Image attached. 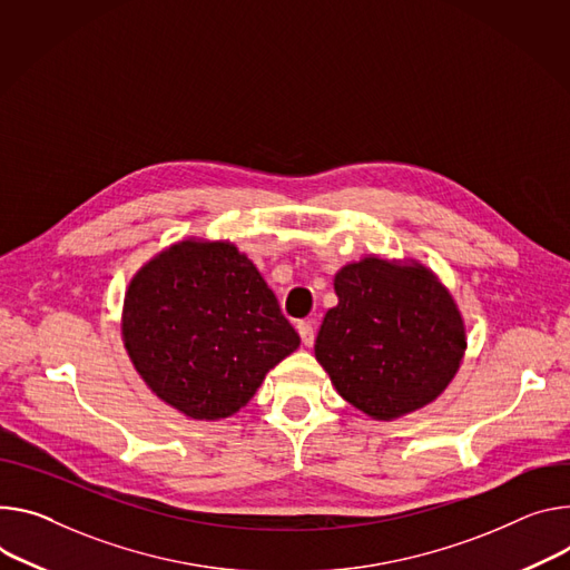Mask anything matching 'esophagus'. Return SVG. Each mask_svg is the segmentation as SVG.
Wrapping results in <instances>:
<instances>
[{
    "instance_id": "obj_1",
    "label": "esophagus",
    "mask_w": 570,
    "mask_h": 570,
    "mask_svg": "<svg viewBox=\"0 0 570 570\" xmlns=\"http://www.w3.org/2000/svg\"><path fill=\"white\" fill-rule=\"evenodd\" d=\"M297 334H299V338H302V343H304L306 347H312V345H314V341H316V330H314L312 321H302V323H297Z\"/></svg>"
}]
</instances>
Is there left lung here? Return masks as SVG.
Returning <instances> with one entry per match:
<instances>
[{"instance_id":"obj_1","label":"left lung","mask_w":570,"mask_h":570,"mask_svg":"<svg viewBox=\"0 0 570 570\" xmlns=\"http://www.w3.org/2000/svg\"><path fill=\"white\" fill-rule=\"evenodd\" d=\"M316 358L338 395L375 421L434 402L456 375L465 327L448 288L416 262L364 256L334 277Z\"/></svg>"}]
</instances>
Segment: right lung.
<instances>
[{"instance_id":"add662e5","label":"right lung","mask_w":570,"mask_h":570,"mask_svg":"<svg viewBox=\"0 0 570 570\" xmlns=\"http://www.w3.org/2000/svg\"><path fill=\"white\" fill-rule=\"evenodd\" d=\"M122 341L151 393L195 421L232 416L299 345L249 258L202 238L166 247L134 275Z\"/></svg>"}]
</instances>
